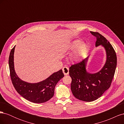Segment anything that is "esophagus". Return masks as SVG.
Segmentation results:
<instances>
[{"label":"esophagus","mask_w":124,"mask_h":124,"mask_svg":"<svg viewBox=\"0 0 124 124\" xmlns=\"http://www.w3.org/2000/svg\"><path fill=\"white\" fill-rule=\"evenodd\" d=\"M62 72H63V74H64V75L67 76V75H68L69 74V68L67 67H63Z\"/></svg>","instance_id":"34e87169"}]
</instances>
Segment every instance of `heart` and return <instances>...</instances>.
I'll return each instance as SVG.
<instances>
[{
	"instance_id": "1",
	"label": "heart",
	"mask_w": 124,
	"mask_h": 124,
	"mask_svg": "<svg viewBox=\"0 0 124 124\" xmlns=\"http://www.w3.org/2000/svg\"><path fill=\"white\" fill-rule=\"evenodd\" d=\"M81 43V41L78 40H74L71 44V48L74 49L76 48ZM87 45L85 43H82L80 45L73 53L71 55V59L74 62H79L83 57V56L87 52Z\"/></svg>"
}]
</instances>
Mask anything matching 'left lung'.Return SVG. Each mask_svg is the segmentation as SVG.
Returning <instances> with one entry per match:
<instances>
[{
	"label": "left lung",
	"mask_w": 124,
	"mask_h": 124,
	"mask_svg": "<svg viewBox=\"0 0 124 124\" xmlns=\"http://www.w3.org/2000/svg\"><path fill=\"white\" fill-rule=\"evenodd\" d=\"M96 37V46H102L106 52V62L99 72L90 73L86 69L88 57L71 66L69 75L72 78L71 89L76 98L86 102L94 101L110 87L117 65V57L113 47L99 32L91 31Z\"/></svg>",
	"instance_id": "left-lung-1"
}]
</instances>
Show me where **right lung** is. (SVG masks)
I'll return each instance as SVG.
<instances>
[{
  "mask_svg": "<svg viewBox=\"0 0 124 124\" xmlns=\"http://www.w3.org/2000/svg\"><path fill=\"white\" fill-rule=\"evenodd\" d=\"M15 47L11 50L9 58L10 77L15 89L21 96L31 102L37 103L46 102L53 97L56 84L64 77L62 70L54 72L46 80L38 83H31L22 80L14 70Z\"/></svg>",
  "mask_w": 124,
  "mask_h": 124,
  "instance_id": "obj_1",
  "label": "right lung"
}]
</instances>
